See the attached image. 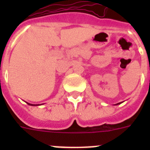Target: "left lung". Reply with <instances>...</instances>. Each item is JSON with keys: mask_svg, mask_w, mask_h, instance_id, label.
Returning a JSON list of instances; mask_svg holds the SVG:
<instances>
[{"mask_svg": "<svg viewBox=\"0 0 150 150\" xmlns=\"http://www.w3.org/2000/svg\"><path fill=\"white\" fill-rule=\"evenodd\" d=\"M117 104H118V103H117Z\"/></svg>", "mask_w": 150, "mask_h": 150, "instance_id": "left-lung-1", "label": "left lung"}]
</instances>
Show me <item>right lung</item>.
<instances>
[{
    "mask_svg": "<svg viewBox=\"0 0 150 150\" xmlns=\"http://www.w3.org/2000/svg\"><path fill=\"white\" fill-rule=\"evenodd\" d=\"M28 104H29V103H28Z\"/></svg>",
    "mask_w": 150,
    "mask_h": 150,
    "instance_id": "add662e5",
    "label": "right lung"
}]
</instances>
